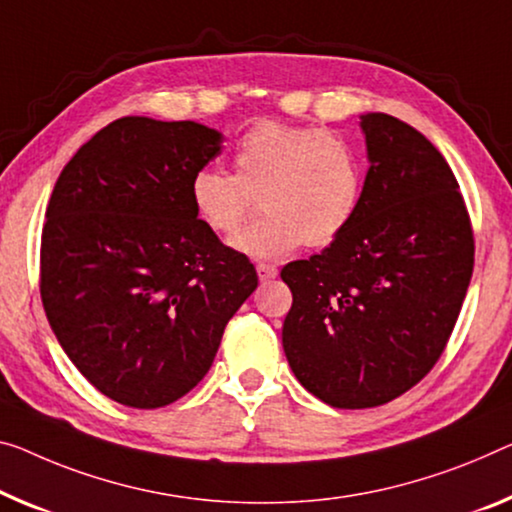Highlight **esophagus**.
I'll list each match as a JSON object with an SVG mask.
<instances>
[{
  "label": "esophagus",
  "mask_w": 512,
  "mask_h": 512,
  "mask_svg": "<svg viewBox=\"0 0 512 512\" xmlns=\"http://www.w3.org/2000/svg\"><path fill=\"white\" fill-rule=\"evenodd\" d=\"M256 272H258V277H261V281H270L279 274L277 265H272V263H258Z\"/></svg>",
  "instance_id": "34e87169"
}]
</instances>
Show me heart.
<instances>
[{"mask_svg":"<svg viewBox=\"0 0 512 512\" xmlns=\"http://www.w3.org/2000/svg\"><path fill=\"white\" fill-rule=\"evenodd\" d=\"M233 174L203 167L190 178V203L215 235H231L261 203L233 247L277 261L302 245L327 247L350 229L366 190L364 157L336 132L261 121L233 148Z\"/></svg>","mask_w":512,"mask_h":512,"instance_id":"b5f03b06","label":"heart"}]
</instances>
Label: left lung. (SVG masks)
<instances>
[{
    "mask_svg": "<svg viewBox=\"0 0 512 512\" xmlns=\"http://www.w3.org/2000/svg\"><path fill=\"white\" fill-rule=\"evenodd\" d=\"M371 169L341 238L281 279L283 352L322 403L364 410L403 396L446 350L474 272V229L442 153L389 114L361 116Z\"/></svg>",
    "mask_w": 512,
    "mask_h": 512,
    "instance_id": "obj_1",
    "label": "left lung"
}]
</instances>
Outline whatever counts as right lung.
<instances>
[{"label": "right lung", "mask_w": 512, "mask_h": 512, "mask_svg": "<svg viewBox=\"0 0 512 512\" xmlns=\"http://www.w3.org/2000/svg\"><path fill=\"white\" fill-rule=\"evenodd\" d=\"M219 141L194 121L123 116L73 155L47 203L45 316L77 371L121 405L155 410L192 391L258 286L190 203Z\"/></svg>", "instance_id": "right-lung-1"}]
</instances>
